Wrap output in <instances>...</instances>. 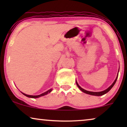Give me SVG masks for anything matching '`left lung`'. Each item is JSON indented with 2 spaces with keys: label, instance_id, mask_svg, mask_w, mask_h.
Instances as JSON below:
<instances>
[{
  "label": "left lung",
  "instance_id": "left-lung-1",
  "mask_svg": "<svg viewBox=\"0 0 127 127\" xmlns=\"http://www.w3.org/2000/svg\"><path fill=\"white\" fill-rule=\"evenodd\" d=\"M117 77H118V74L117 76V77H116V79L115 80H114V81L113 83V84L111 85V86L109 87V88H107L106 90H104V91H100V92H92V91H87V90L83 89V88H82L80 86H79V84H78V83L77 81H76V84H77V86L79 88V89L81 90V91H83V93H86V94H90V95H95V96H101V95H103L104 94H106L107 93H108V92L110 91V90L112 89V88L114 86V85L115 84V83L116 82V81H117Z\"/></svg>",
  "mask_w": 127,
  "mask_h": 127
}]
</instances>
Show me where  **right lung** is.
<instances>
[{"instance_id": "add662e5", "label": "right lung", "mask_w": 127, "mask_h": 127, "mask_svg": "<svg viewBox=\"0 0 127 127\" xmlns=\"http://www.w3.org/2000/svg\"><path fill=\"white\" fill-rule=\"evenodd\" d=\"M52 89H50V90H48L47 91H46V92H45V93H43V94H40V95H27V94H24V93H22V94H24V95H25V96H27V97H29V98H39V97H40V96H44V95H47V94H48V93H50V92H51V91H52Z\"/></svg>"}]
</instances>
